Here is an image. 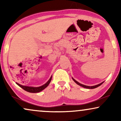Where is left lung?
Segmentation results:
<instances>
[{
	"label": "left lung",
	"instance_id": "1",
	"mask_svg": "<svg viewBox=\"0 0 121 121\" xmlns=\"http://www.w3.org/2000/svg\"><path fill=\"white\" fill-rule=\"evenodd\" d=\"M72 79H73V80H74V82H75L76 84H77L78 85H79V86H82V87H84V88H86V89H95V88H96V87H99V86H100L101 85V84H102V83H104V82H101L100 84H97V85H94V86H86V85H83V84H80V83H79V82H78L77 80H75V79H74L73 78H72Z\"/></svg>",
	"mask_w": 121,
	"mask_h": 121
}]
</instances>
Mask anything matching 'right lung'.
I'll list each match as a JSON object with an SVG mask.
<instances>
[{"instance_id":"right-lung-1","label":"right lung","mask_w":121,"mask_h":121,"mask_svg":"<svg viewBox=\"0 0 121 121\" xmlns=\"http://www.w3.org/2000/svg\"><path fill=\"white\" fill-rule=\"evenodd\" d=\"M52 76H51L48 82L43 85L41 86H39V87H33V86H25V85H22L21 84H20L19 83H17L16 82V84H17V85H19L20 87H21V88L24 89L26 91L29 92H32V93H37V92H39L42 91L43 90H44L46 87H47L48 86V85H49V83H50L51 80H52Z\"/></svg>"}]
</instances>
